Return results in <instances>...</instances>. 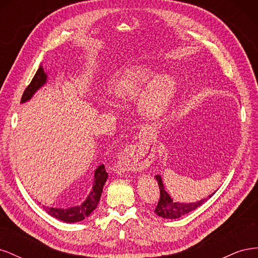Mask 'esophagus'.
Listing matches in <instances>:
<instances>
[{
    "instance_id": "obj_1",
    "label": "esophagus",
    "mask_w": 258,
    "mask_h": 258,
    "mask_svg": "<svg viewBox=\"0 0 258 258\" xmlns=\"http://www.w3.org/2000/svg\"><path fill=\"white\" fill-rule=\"evenodd\" d=\"M152 156L143 147L128 145L118 156L119 167L127 171H143L151 166Z\"/></svg>"
}]
</instances>
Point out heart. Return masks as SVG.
Listing matches in <instances>:
<instances>
[{"label":"heart","instance_id":"heart-1","mask_svg":"<svg viewBox=\"0 0 258 258\" xmlns=\"http://www.w3.org/2000/svg\"><path fill=\"white\" fill-rule=\"evenodd\" d=\"M152 77L153 72L151 69L142 66L132 67L124 71L115 82V92L120 97L135 98L141 93ZM176 90L177 83L174 77L169 75L156 77L140 97V110L151 117L162 115L172 102Z\"/></svg>","mask_w":258,"mask_h":258}]
</instances>
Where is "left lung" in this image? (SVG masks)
Returning <instances> with one entry per match:
<instances>
[{"mask_svg": "<svg viewBox=\"0 0 258 258\" xmlns=\"http://www.w3.org/2000/svg\"><path fill=\"white\" fill-rule=\"evenodd\" d=\"M156 179L158 181L159 189H160V199L158 201V205L155 209V213L160 217L168 218V220H173V218H178L187 213L191 212V211L196 210L201 205H204L205 202L213 196V194H211L207 199H201L196 202H189V204H185V202H175L171 198L170 195L166 191L165 186L162 183V178L160 175H156Z\"/></svg>", "mask_w": 258, "mask_h": 258, "instance_id": "obj_1", "label": "left lung"}]
</instances>
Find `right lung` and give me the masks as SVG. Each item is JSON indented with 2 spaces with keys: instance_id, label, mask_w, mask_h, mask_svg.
I'll return each instance as SVG.
<instances>
[{
  "instance_id": "1",
  "label": "right lung",
  "mask_w": 258,
  "mask_h": 258,
  "mask_svg": "<svg viewBox=\"0 0 258 258\" xmlns=\"http://www.w3.org/2000/svg\"><path fill=\"white\" fill-rule=\"evenodd\" d=\"M46 82H47V74L45 73L43 67L41 66L38 68L37 72L35 73L30 85L26 88L25 92H23L21 103H25L27 101L31 100L34 93L41 87H43ZM107 176L108 175L105 171L104 165H100L95 171V181H93L92 189L89 192L88 197L86 198V200L81 206H75L68 209L49 208L43 206L44 210L52 217L58 218V220L64 223H76L85 220V218L88 217L92 213V211L98 207L101 194H102L103 186L106 182Z\"/></svg>"
}]
</instances>
